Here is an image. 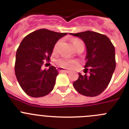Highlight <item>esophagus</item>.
<instances>
[{
  "mask_svg": "<svg viewBox=\"0 0 129 129\" xmlns=\"http://www.w3.org/2000/svg\"><path fill=\"white\" fill-rule=\"evenodd\" d=\"M57 70L59 72H67V73H68L69 72V70H66L65 68H61V67H58L57 68Z\"/></svg>",
  "mask_w": 129,
  "mask_h": 129,
  "instance_id": "obj_1",
  "label": "esophagus"
}]
</instances>
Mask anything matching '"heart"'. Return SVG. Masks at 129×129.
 Returning <instances> with one entry per match:
<instances>
[{
	"instance_id": "1",
	"label": "heart",
	"mask_w": 129,
	"mask_h": 129,
	"mask_svg": "<svg viewBox=\"0 0 129 129\" xmlns=\"http://www.w3.org/2000/svg\"><path fill=\"white\" fill-rule=\"evenodd\" d=\"M60 41H58L57 43H56V44L54 46V50H55L57 48L58 45H59ZM74 47L77 48L79 45L80 44H83V42L79 39H74L72 41ZM56 63L58 66L61 67H64V68H72L73 66L74 65L76 64V61H74V60H71V59H60L57 60Z\"/></svg>"
}]
</instances>
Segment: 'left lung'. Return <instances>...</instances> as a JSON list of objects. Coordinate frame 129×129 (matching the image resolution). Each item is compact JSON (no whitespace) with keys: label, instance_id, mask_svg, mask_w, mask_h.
<instances>
[{"label":"left lung","instance_id":"obj_1","mask_svg":"<svg viewBox=\"0 0 129 129\" xmlns=\"http://www.w3.org/2000/svg\"><path fill=\"white\" fill-rule=\"evenodd\" d=\"M70 35L80 38L86 48L85 73L73 83L75 89L85 96L100 95L109 85L116 68L115 48L109 37L95 31H86Z\"/></svg>","mask_w":129,"mask_h":129}]
</instances>
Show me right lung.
I'll list each match as a JSON object with an SVG mask.
<instances>
[{"label":"right lung","mask_w":129,"mask_h":129,"mask_svg":"<svg viewBox=\"0 0 129 129\" xmlns=\"http://www.w3.org/2000/svg\"><path fill=\"white\" fill-rule=\"evenodd\" d=\"M46 29L28 34L23 39L16 53L15 73L20 87L33 98L48 94L54 87L59 73L53 66L43 70L44 61L50 59L55 44L67 35Z\"/></svg>","instance_id":"obj_1"}]
</instances>
